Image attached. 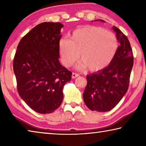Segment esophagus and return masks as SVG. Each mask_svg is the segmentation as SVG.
Masks as SVG:
<instances>
[{"label":"esophagus","instance_id":"obj_1","mask_svg":"<svg viewBox=\"0 0 146 146\" xmlns=\"http://www.w3.org/2000/svg\"><path fill=\"white\" fill-rule=\"evenodd\" d=\"M78 76H79L78 74L75 73H73L72 75H71V77H72V78H75L76 77H78Z\"/></svg>","mask_w":146,"mask_h":146}]
</instances>
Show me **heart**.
<instances>
[{
    "instance_id": "b5f03b06",
    "label": "heart",
    "mask_w": 146,
    "mask_h": 146,
    "mask_svg": "<svg viewBox=\"0 0 146 146\" xmlns=\"http://www.w3.org/2000/svg\"><path fill=\"white\" fill-rule=\"evenodd\" d=\"M118 49V40L112 32L95 26H86L76 29L70 40L62 38L58 50L61 61L70 67L77 60L80 54L78 69L87 68L92 72H98L107 68L113 61Z\"/></svg>"
}]
</instances>
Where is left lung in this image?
Here are the masks:
<instances>
[{
  "label": "left lung",
  "mask_w": 146,
  "mask_h": 146,
  "mask_svg": "<svg viewBox=\"0 0 146 146\" xmlns=\"http://www.w3.org/2000/svg\"><path fill=\"white\" fill-rule=\"evenodd\" d=\"M99 21L105 23L103 20ZM112 29L120 44L115 56L107 68L87 75V86L83 93L87 107L98 112L111 110L125 95L133 66V55L129 40L117 27H112Z\"/></svg>",
  "instance_id": "1"
}]
</instances>
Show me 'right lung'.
Wrapping results in <instances>:
<instances>
[{"label": "right lung", "instance_id": "1", "mask_svg": "<svg viewBox=\"0 0 146 146\" xmlns=\"http://www.w3.org/2000/svg\"><path fill=\"white\" fill-rule=\"evenodd\" d=\"M64 25L42 23L20 41L13 60V71L21 97L41 114L53 113L64 98V85L72 73L59 62L58 44Z\"/></svg>", "mask_w": 146, "mask_h": 146}]
</instances>
